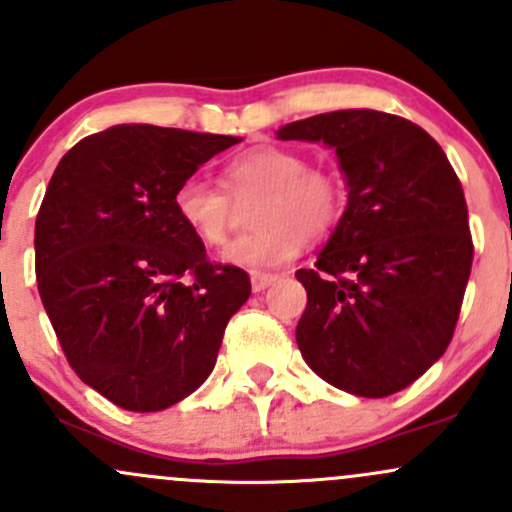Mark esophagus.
Returning <instances> with one entry per match:
<instances>
[{
    "mask_svg": "<svg viewBox=\"0 0 512 512\" xmlns=\"http://www.w3.org/2000/svg\"><path fill=\"white\" fill-rule=\"evenodd\" d=\"M252 292H265L272 282H277V274H265V272H252L250 274Z\"/></svg>",
    "mask_w": 512,
    "mask_h": 512,
    "instance_id": "1",
    "label": "esophagus"
}]
</instances>
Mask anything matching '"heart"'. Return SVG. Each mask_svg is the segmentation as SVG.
Returning <instances> with one entry per match:
<instances>
[{
  "label": "heart",
  "mask_w": 512,
  "mask_h": 512,
  "mask_svg": "<svg viewBox=\"0 0 512 512\" xmlns=\"http://www.w3.org/2000/svg\"><path fill=\"white\" fill-rule=\"evenodd\" d=\"M223 184L235 201L257 196L252 230L230 242L223 260L247 270H270L292 260L301 245L326 238L341 220L346 184L328 166H309L294 149L260 144L223 166ZM228 192V193H229ZM227 193V194H228ZM220 188L188 176L174 191V213L201 245L228 238L233 203Z\"/></svg>",
  "instance_id": "1"
}]
</instances>
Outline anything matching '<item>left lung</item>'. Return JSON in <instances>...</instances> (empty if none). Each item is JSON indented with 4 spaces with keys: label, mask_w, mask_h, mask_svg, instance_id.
<instances>
[{
    "label": "left lung",
    "mask_w": 512,
    "mask_h": 512,
    "mask_svg": "<svg viewBox=\"0 0 512 512\" xmlns=\"http://www.w3.org/2000/svg\"><path fill=\"white\" fill-rule=\"evenodd\" d=\"M336 149L348 203L311 270L297 343L328 385L405 390L444 355L469 284V208L444 149L405 117L336 110L279 127Z\"/></svg>",
    "instance_id": "obj_1"
}]
</instances>
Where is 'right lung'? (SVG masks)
Instances as JSON below:
<instances>
[{"label": "right lung", "instance_id": "add662e5", "mask_svg": "<svg viewBox=\"0 0 512 512\" xmlns=\"http://www.w3.org/2000/svg\"><path fill=\"white\" fill-rule=\"evenodd\" d=\"M240 137L154 125L90 134L58 161L36 215V282L85 385L159 412L211 375L250 277L213 265L174 213V191Z\"/></svg>", "mask_w": 512, "mask_h": 512}]
</instances>
